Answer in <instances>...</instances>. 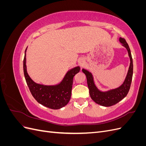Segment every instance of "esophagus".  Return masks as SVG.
Listing matches in <instances>:
<instances>
[{
    "label": "esophagus",
    "mask_w": 146,
    "mask_h": 146,
    "mask_svg": "<svg viewBox=\"0 0 146 146\" xmlns=\"http://www.w3.org/2000/svg\"><path fill=\"white\" fill-rule=\"evenodd\" d=\"M78 63H79V64H80V66H82V67H83V66L85 65V60H84L83 59H80V60L78 61Z\"/></svg>",
    "instance_id": "esophagus-1"
}]
</instances>
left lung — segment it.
Returning a JSON list of instances; mask_svg holds the SVG:
<instances>
[{"instance_id": "obj_1", "label": "left lung", "mask_w": 146, "mask_h": 146, "mask_svg": "<svg viewBox=\"0 0 146 146\" xmlns=\"http://www.w3.org/2000/svg\"><path fill=\"white\" fill-rule=\"evenodd\" d=\"M119 41L122 44L123 47L127 48L130 60L129 70H128L125 80L122 85L115 89L110 90L105 92L101 91L96 86L92 74L85 69H82V72L86 76L88 86L89 88L91 99L96 103L102 106H104V107H110V106L115 105L124 98L129 91L132 80L133 65L130 47L124 38H120Z\"/></svg>"}]
</instances>
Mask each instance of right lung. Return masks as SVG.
<instances>
[{
	"label": "right lung",
	"mask_w": 146,
	"mask_h": 146,
	"mask_svg": "<svg viewBox=\"0 0 146 146\" xmlns=\"http://www.w3.org/2000/svg\"><path fill=\"white\" fill-rule=\"evenodd\" d=\"M27 48L24 58V73L31 94L38 103L47 108L57 110L64 107L71 97L74 77L79 72L80 68L77 66L68 70L63 80L58 85L47 86L38 84L32 80L27 71L25 54Z\"/></svg>",
	"instance_id": "1"
}]
</instances>
